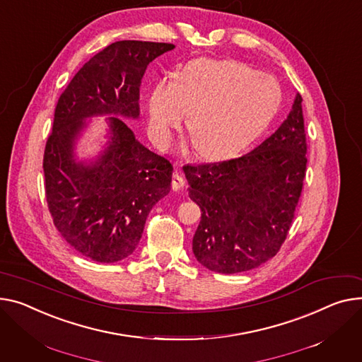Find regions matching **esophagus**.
<instances>
[{
  "mask_svg": "<svg viewBox=\"0 0 362 362\" xmlns=\"http://www.w3.org/2000/svg\"><path fill=\"white\" fill-rule=\"evenodd\" d=\"M186 185V179L183 177V175L180 173L179 167H175V172H173V177H172V187L173 190H182Z\"/></svg>",
  "mask_w": 362,
  "mask_h": 362,
  "instance_id": "obj_1",
  "label": "esophagus"
}]
</instances>
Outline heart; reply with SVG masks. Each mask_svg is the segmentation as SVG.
<instances>
[{"label":"heart","mask_w":362,"mask_h":362,"mask_svg":"<svg viewBox=\"0 0 362 362\" xmlns=\"http://www.w3.org/2000/svg\"><path fill=\"white\" fill-rule=\"evenodd\" d=\"M282 99L275 77L238 61L195 59L177 71L176 80L154 86L148 103V129L160 147L190 112L187 129L197 151L224 158L242 150L276 113Z\"/></svg>","instance_id":"b5f03b06"}]
</instances>
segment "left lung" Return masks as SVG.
Segmentation results:
<instances>
[{"mask_svg":"<svg viewBox=\"0 0 362 362\" xmlns=\"http://www.w3.org/2000/svg\"><path fill=\"white\" fill-rule=\"evenodd\" d=\"M301 102L297 94L281 127L250 153L183 167L189 198L202 211L192 250L209 271L255 269L285 242L307 165Z\"/></svg>","mask_w":362,"mask_h":362,"instance_id":"obj_1","label":"left lung"}]
</instances>
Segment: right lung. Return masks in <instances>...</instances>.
Listing matches in <instances>:
<instances>
[{"instance_id": "right-lung-1", "label": "right lung", "mask_w": 362, "mask_h": 362, "mask_svg": "<svg viewBox=\"0 0 362 362\" xmlns=\"http://www.w3.org/2000/svg\"><path fill=\"white\" fill-rule=\"evenodd\" d=\"M173 47L115 42L86 62L59 95L43 156L47 208L66 243L94 262L129 256L150 211L170 192V161L144 147L117 116L138 119L144 72ZM102 114L115 115L108 118L107 148L90 163L77 162L74 150L85 119Z\"/></svg>"}]
</instances>
